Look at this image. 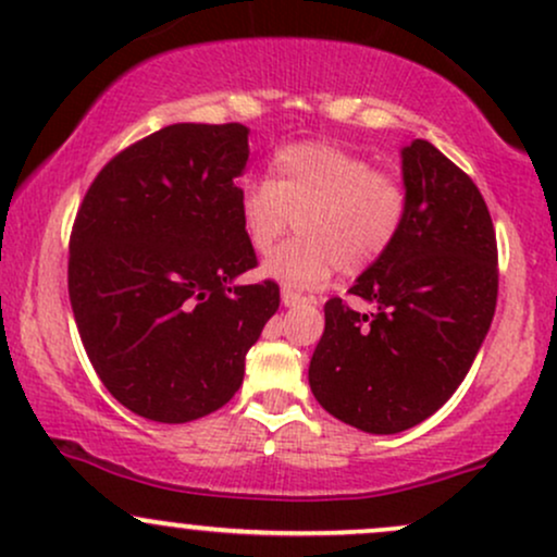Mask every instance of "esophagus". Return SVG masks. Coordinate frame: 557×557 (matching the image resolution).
Returning <instances> with one entry per match:
<instances>
[{"label":"esophagus","mask_w":557,"mask_h":557,"mask_svg":"<svg viewBox=\"0 0 557 557\" xmlns=\"http://www.w3.org/2000/svg\"><path fill=\"white\" fill-rule=\"evenodd\" d=\"M280 296H283L285 306H298L306 300V296H300V293L293 290V287H283V293H280Z\"/></svg>","instance_id":"obj_1"}]
</instances>
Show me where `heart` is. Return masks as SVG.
<instances>
[{"label":"heart","instance_id":"heart-1","mask_svg":"<svg viewBox=\"0 0 557 557\" xmlns=\"http://www.w3.org/2000/svg\"><path fill=\"white\" fill-rule=\"evenodd\" d=\"M408 214V190L369 159L324 140L287 144L272 159V181L238 190L248 246L272 251L296 216L298 238L267 259L264 272L293 287H314L332 272L361 274L389 251Z\"/></svg>","mask_w":557,"mask_h":557}]
</instances>
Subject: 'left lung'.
Here are the masks:
<instances>
[{"label": "left lung", "mask_w": 557, "mask_h": 557, "mask_svg": "<svg viewBox=\"0 0 557 557\" xmlns=\"http://www.w3.org/2000/svg\"><path fill=\"white\" fill-rule=\"evenodd\" d=\"M408 214L389 251L350 287L359 314L324 304L309 385L332 417L372 434L430 419L469 374L497 304V240L482 194L417 138L403 149Z\"/></svg>", "instance_id": "8db88e82"}]
</instances>
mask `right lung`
<instances>
[{
  "label": "right lung",
  "mask_w": 557,
  "mask_h": 557,
  "mask_svg": "<svg viewBox=\"0 0 557 557\" xmlns=\"http://www.w3.org/2000/svg\"><path fill=\"white\" fill-rule=\"evenodd\" d=\"M240 123H177L112 157L70 233L67 290L104 387L138 417L183 424L243 385L246 354L280 306L238 216Z\"/></svg>",
  "instance_id": "1"
}]
</instances>
